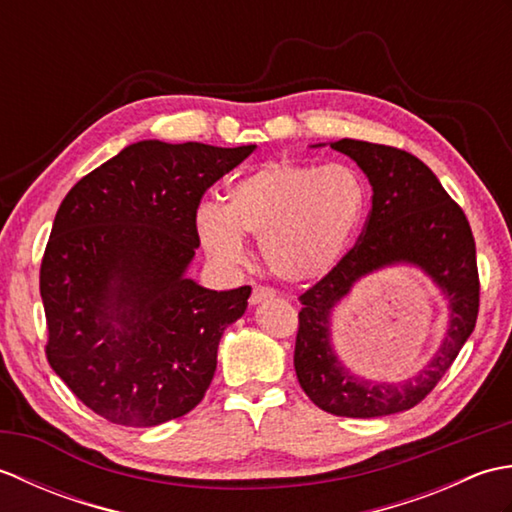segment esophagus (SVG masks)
I'll return each instance as SVG.
<instances>
[{"label": "esophagus", "instance_id": "34e87169", "mask_svg": "<svg viewBox=\"0 0 512 512\" xmlns=\"http://www.w3.org/2000/svg\"><path fill=\"white\" fill-rule=\"evenodd\" d=\"M275 297V290L268 288V286H255L253 288V295H250V303L257 306V303H262L266 299H273Z\"/></svg>", "mask_w": 512, "mask_h": 512}]
</instances>
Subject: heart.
Segmentation results:
<instances>
[{
	"label": "heart",
	"mask_w": 512,
	"mask_h": 512,
	"mask_svg": "<svg viewBox=\"0 0 512 512\" xmlns=\"http://www.w3.org/2000/svg\"><path fill=\"white\" fill-rule=\"evenodd\" d=\"M367 204V184L352 167L273 160L237 178L224 206L202 202L195 233L222 266L244 262V235L259 237L270 273L288 284H308L341 262Z\"/></svg>",
	"instance_id": "b5f03b06"
}]
</instances>
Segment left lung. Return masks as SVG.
I'll use <instances>...</instances> for the list:
<instances>
[{
  "mask_svg": "<svg viewBox=\"0 0 512 512\" xmlns=\"http://www.w3.org/2000/svg\"><path fill=\"white\" fill-rule=\"evenodd\" d=\"M332 149L350 156L372 184V211L356 246L319 284L299 297L295 372L319 409L345 418H378L407 411L427 398L469 339L480 310L475 239L464 211L427 165L407 151L343 138ZM413 263L450 301V330L432 361L400 384L350 373L331 347L329 317L361 276Z\"/></svg>",
  "mask_w": 512,
  "mask_h": 512,
  "instance_id": "left-lung-1",
  "label": "left lung"
}]
</instances>
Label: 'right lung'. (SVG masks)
Listing matches in <instances>:
<instances>
[{
  "mask_svg": "<svg viewBox=\"0 0 512 512\" xmlns=\"http://www.w3.org/2000/svg\"><path fill=\"white\" fill-rule=\"evenodd\" d=\"M253 151L140 140L63 198L39 273L46 356L105 420L156 427L209 389L250 286L217 292L184 275L200 246L195 211Z\"/></svg>",
  "mask_w": 512,
  "mask_h": 512,
  "instance_id": "right-lung-1",
  "label": "right lung"
}]
</instances>
